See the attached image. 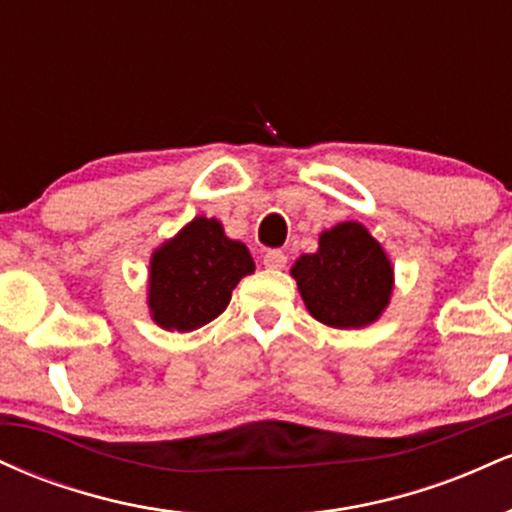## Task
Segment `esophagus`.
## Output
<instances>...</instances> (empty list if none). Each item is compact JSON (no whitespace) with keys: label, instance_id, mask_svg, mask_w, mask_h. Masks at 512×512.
Here are the masks:
<instances>
[{"label":"esophagus","instance_id":"1","mask_svg":"<svg viewBox=\"0 0 512 512\" xmlns=\"http://www.w3.org/2000/svg\"><path fill=\"white\" fill-rule=\"evenodd\" d=\"M264 267L267 269H284L286 267V255L281 250H267L262 257Z\"/></svg>","mask_w":512,"mask_h":512}]
</instances>
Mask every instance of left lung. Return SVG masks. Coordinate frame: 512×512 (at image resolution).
Returning <instances> with one entry per match:
<instances>
[{
  "label": "left lung",
  "mask_w": 512,
  "mask_h": 512,
  "mask_svg": "<svg viewBox=\"0 0 512 512\" xmlns=\"http://www.w3.org/2000/svg\"><path fill=\"white\" fill-rule=\"evenodd\" d=\"M291 276L308 313L337 330H358L378 320L395 281L385 250L358 221L322 233L320 248L298 257Z\"/></svg>",
  "instance_id": "8db88e82"
}]
</instances>
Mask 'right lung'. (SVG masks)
<instances>
[{"instance_id":"right-lung-1","label":"right lung","mask_w":512,"mask_h":512,"mask_svg":"<svg viewBox=\"0 0 512 512\" xmlns=\"http://www.w3.org/2000/svg\"><path fill=\"white\" fill-rule=\"evenodd\" d=\"M252 272L248 248L216 219L197 216L151 255V317L170 332L197 330L226 310L238 281Z\"/></svg>"}]
</instances>
